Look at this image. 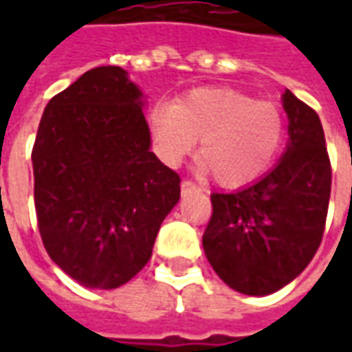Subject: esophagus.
Returning <instances> with one entry per match:
<instances>
[{"label":"esophagus","instance_id":"34e87169","mask_svg":"<svg viewBox=\"0 0 352 352\" xmlns=\"http://www.w3.org/2000/svg\"><path fill=\"white\" fill-rule=\"evenodd\" d=\"M196 190H201L198 184L194 183V181H188V179H184L183 183H181V192L183 194H190V192H196Z\"/></svg>","mask_w":352,"mask_h":352}]
</instances>
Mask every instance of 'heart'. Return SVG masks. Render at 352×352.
<instances>
[{
	"label": "heart",
	"mask_w": 352,
	"mask_h": 352,
	"mask_svg": "<svg viewBox=\"0 0 352 352\" xmlns=\"http://www.w3.org/2000/svg\"><path fill=\"white\" fill-rule=\"evenodd\" d=\"M154 148L179 166L198 139L199 158L222 186L254 183L272 168L285 143V116L270 101L230 88H199L151 113Z\"/></svg>",
	"instance_id": "heart-1"
}]
</instances>
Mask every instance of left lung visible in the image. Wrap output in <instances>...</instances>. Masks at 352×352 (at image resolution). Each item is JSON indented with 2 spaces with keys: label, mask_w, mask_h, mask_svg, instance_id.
I'll return each mask as SVG.
<instances>
[{
  "label": "left lung",
  "mask_w": 352,
  "mask_h": 352,
  "mask_svg": "<svg viewBox=\"0 0 352 352\" xmlns=\"http://www.w3.org/2000/svg\"><path fill=\"white\" fill-rule=\"evenodd\" d=\"M287 153L243 190L213 192L204 251L217 275L241 294L265 296L296 279L324 234L332 166L320 118L290 90Z\"/></svg>",
  "instance_id": "1"
}]
</instances>
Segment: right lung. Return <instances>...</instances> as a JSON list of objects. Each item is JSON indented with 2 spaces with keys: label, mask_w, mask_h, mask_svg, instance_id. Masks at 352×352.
I'll return each mask as SVG.
<instances>
[{
  "label": "right lung",
  "mask_w": 352,
  "mask_h": 352,
  "mask_svg": "<svg viewBox=\"0 0 352 352\" xmlns=\"http://www.w3.org/2000/svg\"><path fill=\"white\" fill-rule=\"evenodd\" d=\"M141 96L122 67H94L49 101L35 135L37 228L82 287L135 277L181 196V177L151 153Z\"/></svg>",
  "instance_id": "1"
}]
</instances>
